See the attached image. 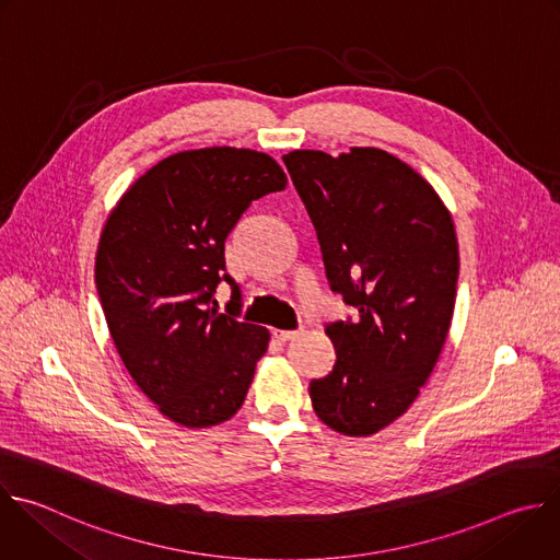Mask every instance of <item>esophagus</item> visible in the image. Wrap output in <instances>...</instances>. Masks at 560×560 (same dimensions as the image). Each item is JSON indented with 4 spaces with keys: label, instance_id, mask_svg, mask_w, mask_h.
<instances>
[{
    "label": "esophagus",
    "instance_id": "34e87169",
    "mask_svg": "<svg viewBox=\"0 0 560 560\" xmlns=\"http://www.w3.org/2000/svg\"><path fill=\"white\" fill-rule=\"evenodd\" d=\"M272 336L279 340V342H288V340H292V338H296L299 336V331H288V329H275L272 331Z\"/></svg>",
    "mask_w": 560,
    "mask_h": 560
}]
</instances>
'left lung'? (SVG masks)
Here are the masks:
<instances>
[{
  "label": "left lung",
  "mask_w": 560,
  "mask_h": 560,
  "mask_svg": "<svg viewBox=\"0 0 560 560\" xmlns=\"http://www.w3.org/2000/svg\"><path fill=\"white\" fill-rule=\"evenodd\" d=\"M283 162L331 290L358 310L325 327L336 364L310 400L331 431L374 435L409 411L442 353L459 275L453 218L416 168L376 147L294 149Z\"/></svg>",
  "instance_id": "left-lung-1"
}]
</instances>
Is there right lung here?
<instances>
[{"mask_svg": "<svg viewBox=\"0 0 560 560\" xmlns=\"http://www.w3.org/2000/svg\"><path fill=\"white\" fill-rule=\"evenodd\" d=\"M285 184L261 151H179L144 171L103 226L94 277L109 334L133 383L175 424L209 429L244 405L270 331L235 318L242 296L224 242L253 200ZM220 280L234 285L231 315L210 307Z\"/></svg>", "mask_w": 560, "mask_h": 560, "instance_id": "obj_1", "label": "right lung"}]
</instances>
